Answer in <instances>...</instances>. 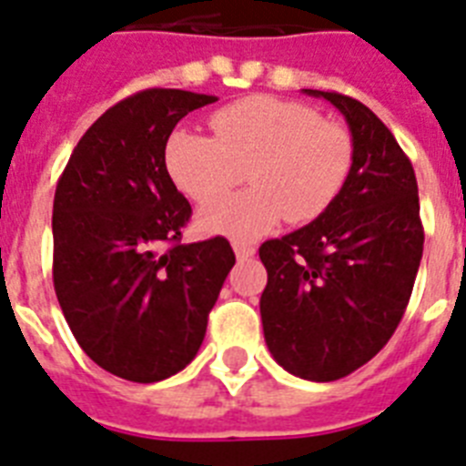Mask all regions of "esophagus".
I'll use <instances>...</instances> for the list:
<instances>
[{
  "label": "esophagus",
  "mask_w": 466,
  "mask_h": 466,
  "mask_svg": "<svg viewBox=\"0 0 466 466\" xmlns=\"http://www.w3.org/2000/svg\"><path fill=\"white\" fill-rule=\"evenodd\" d=\"M232 248H234V253H237L238 260H248L250 256H256V246H253V244H244V241H234Z\"/></svg>",
  "instance_id": "esophagus-1"
}]
</instances>
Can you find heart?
<instances>
[{"label": "heart", "instance_id": "heart-1", "mask_svg": "<svg viewBox=\"0 0 466 466\" xmlns=\"http://www.w3.org/2000/svg\"><path fill=\"white\" fill-rule=\"evenodd\" d=\"M213 136L177 128L164 147L173 185L197 204L218 199L246 176L253 185L206 206L204 232L250 241L286 218H321L345 189L354 140L317 110L274 96H248L210 116Z\"/></svg>", "mask_w": 466, "mask_h": 466}]
</instances>
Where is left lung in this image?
Returning a JSON list of instances; mask_svg holds the SVG:
<instances>
[{
	"label": "left lung",
	"instance_id": "obj_1",
	"mask_svg": "<svg viewBox=\"0 0 466 466\" xmlns=\"http://www.w3.org/2000/svg\"><path fill=\"white\" fill-rule=\"evenodd\" d=\"M345 116L354 166L321 218L260 246V298L274 361L311 382L361 368L394 335L422 260L418 180L382 121L359 100L302 88Z\"/></svg>",
	"mask_w": 466,
	"mask_h": 466
}]
</instances>
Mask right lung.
I'll return each mask as SVG.
<instances>
[{"label":"right lung","mask_w":466,"mask_h":466,"mask_svg":"<svg viewBox=\"0 0 466 466\" xmlns=\"http://www.w3.org/2000/svg\"><path fill=\"white\" fill-rule=\"evenodd\" d=\"M216 96L147 88L82 136L54 199V289L91 361L159 382L192 361L234 267L228 238L183 244L192 206L166 171L176 124Z\"/></svg>","instance_id":"obj_1"}]
</instances>
